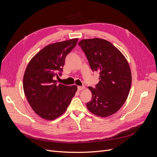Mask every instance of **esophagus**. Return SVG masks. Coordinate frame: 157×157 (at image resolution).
Listing matches in <instances>:
<instances>
[{"mask_svg": "<svg viewBox=\"0 0 157 157\" xmlns=\"http://www.w3.org/2000/svg\"><path fill=\"white\" fill-rule=\"evenodd\" d=\"M84 86H78V91H81V90H84Z\"/></svg>", "mask_w": 157, "mask_h": 157, "instance_id": "obj_1", "label": "esophagus"}]
</instances>
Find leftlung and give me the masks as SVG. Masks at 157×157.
<instances>
[{
	"label": "left lung",
	"instance_id": "8db88e82",
	"mask_svg": "<svg viewBox=\"0 0 157 157\" xmlns=\"http://www.w3.org/2000/svg\"><path fill=\"white\" fill-rule=\"evenodd\" d=\"M92 71L99 72V82L89 87L92 97L88 110L106 117L117 112L126 101L132 84V74L125 57L110 42L98 38L78 42Z\"/></svg>",
	"mask_w": 157,
	"mask_h": 157
}]
</instances>
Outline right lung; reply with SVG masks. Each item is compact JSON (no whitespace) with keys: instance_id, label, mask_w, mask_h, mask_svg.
<instances>
[{"instance_id":"obj_1","label":"right lung","mask_w":157,"mask_h":157,"mask_svg":"<svg viewBox=\"0 0 157 157\" xmlns=\"http://www.w3.org/2000/svg\"><path fill=\"white\" fill-rule=\"evenodd\" d=\"M77 42L74 39L46 46L27 65L23 90L33 110L42 118L52 121L62 115L77 92V86L58 84L54 77L62 75L66 56Z\"/></svg>"}]
</instances>
